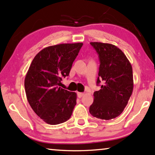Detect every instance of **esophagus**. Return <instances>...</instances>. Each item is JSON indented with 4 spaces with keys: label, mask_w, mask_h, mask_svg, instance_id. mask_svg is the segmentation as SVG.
<instances>
[{
    "label": "esophagus",
    "mask_w": 155,
    "mask_h": 155,
    "mask_svg": "<svg viewBox=\"0 0 155 155\" xmlns=\"http://www.w3.org/2000/svg\"><path fill=\"white\" fill-rule=\"evenodd\" d=\"M84 93H81V92H78L77 93V96L79 98H81L82 97H84Z\"/></svg>",
    "instance_id": "34e87169"
}]
</instances>
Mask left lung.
Here are the masks:
<instances>
[{"label":"left lung","instance_id":"obj_1","mask_svg":"<svg viewBox=\"0 0 155 155\" xmlns=\"http://www.w3.org/2000/svg\"><path fill=\"white\" fill-rule=\"evenodd\" d=\"M99 55V77L101 89L94 93V102L89 112L98 119L109 120L122 113L132 94V67L130 61L118 47L110 44L91 42Z\"/></svg>","mask_w":155,"mask_h":155}]
</instances>
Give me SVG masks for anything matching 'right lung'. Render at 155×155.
I'll list each match as a JSON object with an SVG mask.
<instances>
[{
	"instance_id": "obj_1",
	"label": "right lung",
	"mask_w": 155,
	"mask_h": 155,
	"mask_svg": "<svg viewBox=\"0 0 155 155\" xmlns=\"http://www.w3.org/2000/svg\"><path fill=\"white\" fill-rule=\"evenodd\" d=\"M82 43L48 46L38 52L25 77V94L29 104L48 124L63 123L70 118L76 104V94L59 86L69 75Z\"/></svg>"
}]
</instances>
